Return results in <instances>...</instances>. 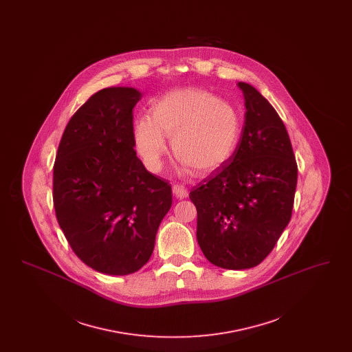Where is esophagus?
Segmentation results:
<instances>
[{
  "label": "esophagus",
  "instance_id": "34e87169",
  "mask_svg": "<svg viewBox=\"0 0 352 352\" xmlns=\"http://www.w3.org/2000/svg\"><path fill=\"white\" fill-rule=\"evenodd\" d=\"M173 194L175 195V198L178 199H184L188 197V191L187 188L182 186V184H174L173 186Z\"/></svg>",
  "mask_w": 352,
  "mask_h": 352
}]
</instances>
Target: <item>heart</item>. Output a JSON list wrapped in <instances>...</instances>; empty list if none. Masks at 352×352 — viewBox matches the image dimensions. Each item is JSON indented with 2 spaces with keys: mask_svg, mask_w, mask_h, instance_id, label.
<instances>
[{
  "mask_svg": "<svg viewBox=\"0 0 352 352\" xmlns=\"http://www.w3.org/2000/svg\"><path fill=\"white\" fill-rule=\"evenodd\" d=\"M243 121L231 102L199 88L168 92L151 105V116L133 126V144L145 168L158 173L171 151L182 166L203 175L226 165L239 146Z\"/></svg>",
  "mask_w": 352,
  "mask_h": 352,
  "instance_id": "b5f03b06",
  "label": "heart"
}]
</instances>
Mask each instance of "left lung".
<instances>
[{"label":"left lung","instance_id":"obj_1","mask_svg":"<svg viewBox=\"0 0 352 352\" xmlns=\"http://www.w3.org/2000/svg\"><path fill=\"white\" fill-rule=\"evenodd\" d=\"M234 157L190 191L198 212L197 239L206 258L224 269L258 265L292 218L298 168L276 109L251 84Z\"/></svg>","mask_w":352,"mask_h":352}]
</instances>
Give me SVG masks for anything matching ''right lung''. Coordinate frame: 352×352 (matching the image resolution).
<instances>
[{"label":"right lung","instance_id":"add662e5","mask_svg":"<svg viewBox=\"0 0 352 352\" xmlns=\"http://www.w3.org/2000/svg\"><path fill=\"white\" fill-rule=\"evenodd\" d=\"M141 92L104 88L69 118L54 164L52 199L72 251L89 268L125 276L151 258L171 207V184L151 174L133 144Z\"/></svg>","mask_w":352,"mask_h":352}]
</instances>
